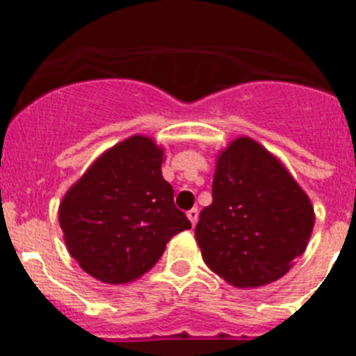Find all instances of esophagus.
<instances>
[{
	"instance_id": "1",
	"label": "esophagus",
	"mask_w": 356,
	"mask_h": 356,
	"mask_svg": "<svg viewBox=\"0 0 356 356\" xmlns=\"http://www.w3.org/2000/svg\"><path fill=\"white\" fill-rule=\"evenodd\" d=\"M187 217H188V221H191V225L196 226L197 217H200V210H197V209H191V210H188V212H187Z\"/></svg>"
}]
</instances>
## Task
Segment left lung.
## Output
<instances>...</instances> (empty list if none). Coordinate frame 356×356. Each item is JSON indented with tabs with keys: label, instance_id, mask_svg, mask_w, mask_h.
I'll return each instance as SVG.
<instances>
[{
	"label": "left lung",
	"instance_id": "8db88e82",
	"mask_svg": "<svg viewBox=\"0 0 356 356\" xmlns=\"http://www.w3.org/2000/svg\"><path fill=\"white\" fill-rule=\"evenodd\" d=\"M316 213L300 184L271 151L237 137L216 156L212 205L196 225L210 271L238 289L273 284L305 253Z\"/></svg>",
	"mask_w": 356,
	"mask_h": 356
}]
</instances>
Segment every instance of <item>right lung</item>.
<instances>
[{"instance_id": "add662e5", "label": "right lung", "mask_w": 356, "mask_h": 356, "mask_svg": "<svg viewBox=\"0 0 356 356\" xmlns=\"http://www.w3.org/2000/svg\"><path fill=\"white\" fill-rule=\"evenodd\" d=\"M163 155L151 137L131 135L97 156L62 197L58 222L67 251L103 284L139 280L176 234L191 229L163 180Z\"/></svg>"}]
</instances>
